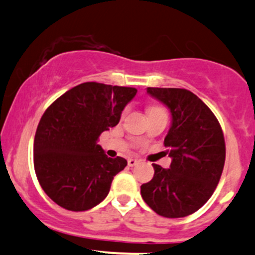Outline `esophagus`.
<instances>
[{
  "label": "esophagus",
  "instance_id": "esophagus-1",
  "mask_svg": "<svg viewBox=\"0 0 255 255\" xmlns=\"http://www.w3.org/2000/svg\"><path fill=\"white\" fill-rule=\"evenodd\" d=\"M138 163H139V160H136V159H129V160H128V165H129L130 167L138 165Z\"/></svg>",
  "mask_w": 255,
  "mask_h": 255
}]
</instances>
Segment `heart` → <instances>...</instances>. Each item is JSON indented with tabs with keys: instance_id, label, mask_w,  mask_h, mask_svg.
Segmentation results:
<instances>
[{
	"instance_id": "obj_1",
	"label": "heart",
	"mask_w": 255,
	"mask_h": 255,
	"mask_svg": "<svg viewBox=\"0 0 255 255\" xmlns=\"http://www.w3.org/2000/svg\"><path fill=\"white\" fill-rule=\"evenodd\" d=\"M151 110H161V109H160V107H152ZM151 110H150V111H151Z\"/></svg>"
}]
</instances>
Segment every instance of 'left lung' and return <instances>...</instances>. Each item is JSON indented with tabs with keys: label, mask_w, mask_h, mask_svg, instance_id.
I'll return each mask as SVG.
<instances>
[{
	"label": "left lung",
	"mask_w": 255,
	"mask_h": 255,
	"mask_svg": "<svg viewBox=\"0 0 255 255\" xmlns=\"http://www.w3.org/2000/svg\"><path fill=\"white\" fill-rule=\"evenodd\" d=\"M171 112L165 136L170 168L152 163L154 177L141 184L144 202L163 218H184L213 195L225 165L224 133L215 115L195 94L178 88H148Z\"/></svg>",
	"instance_id": "1"
}]
</instances>
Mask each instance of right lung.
I'll return each instance as SVG.
<instances>
[{
	"label": "right lung",
	"instance_id": "obj_1",
	"mask_svg": "<svg viewBox=\"0 0 255 255\" xmlns=\"http://www.w3.org/2000/svg\"><path fill=\"white\" fill-rule=\"evenodd\" d=\"M135 88L88 82L47 107L34 139V167L44 192L71 211H85L107 197L127 160L107 157L99 136L120 122Z\"/></svg>",
	"mask_w": 255,
	"mask_h": 255
}]
</instances>
